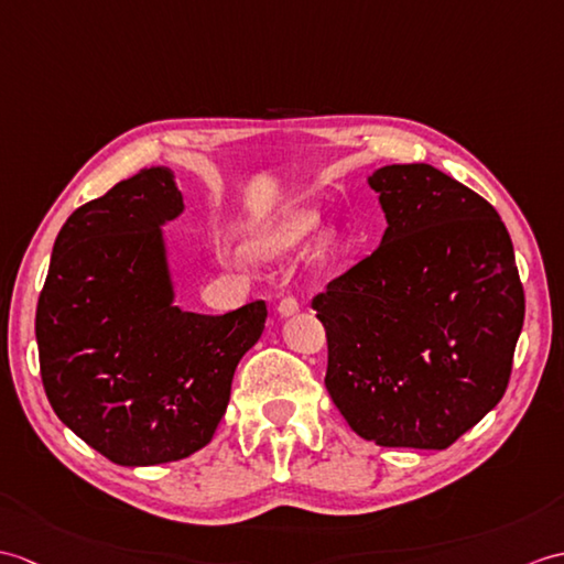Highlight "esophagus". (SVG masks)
Returning <instances> with one entry per match:
<instances>
[{
  "label": "esophagus",
  "mask_w": 564,
  "mask_h": 564,
  "mask_svg": "<svg viewBox=\"0 0 564 564\" xmlns=\"http://www.w3.org/2000/svg\"><path fill=\"white\" fill-rule=\"evenodd\" d=\"M297 310H300V303H297L295 295L281 297V303H279V314H281V317H291V314H295Z\"/></svg>",
  "instance_id": "34e87169"
}]
</instances>
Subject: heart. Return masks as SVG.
<instances>
[{
    "label": "heart",
    "instance_id": "heart-1",
    "mask_svg": "<svg viewBox=\"0 0 564 564\" xmlns=\"http://www.w3.org/2000/svg\"><path fill=\"white\" fill-rule=\"evenodd\" d=\"M314 226H317V214L310 212V208L288 212L259 235V252L267 257H281L285 252H291L293 247H297L307 238Z\"/></svg>",
    "mask_w": 564,
    "mask_h": 564
}]
</instances>
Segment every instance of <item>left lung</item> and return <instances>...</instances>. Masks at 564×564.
I'll return each mask as SVG.
<instances>
[{
	"label": "left lung",
	"mask_w": 564,
	"mask_h": 564,
	"mask_svg": "<svg viewBox=\"0 0 564 564\" xmlns=\"http://www.w3.org/2000/svg\"><path fill=\"white\" fill-rule=\"evenodd\" d=\"M382 245L312 297L324 384L379 447L447 449L492 411L512 375L523 288L502 218L427 163L370 175Z\"/></svg>",
	"instance_id": "1"
}]
</instances>
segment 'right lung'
Instances as JSON below:
<instances>
[{
	"label": "right lung",
	"instance_id": "1",
	"mask_svg": "<svg viewBox=\"0 0 564 564\" xmlns=\"http://www.w3.org/2000/svg\"><path fill=\"white\" fill-rule=\"evenodd\" d=\"M167 167L78 206L37 297L41 377L59 421L120 466L180 462L212 442L264 300L226 314L173 305L161 226L182 214Z\"/></svg>",
	"mask_w": 564,
	"mask_h": 564
}]
</instances>
